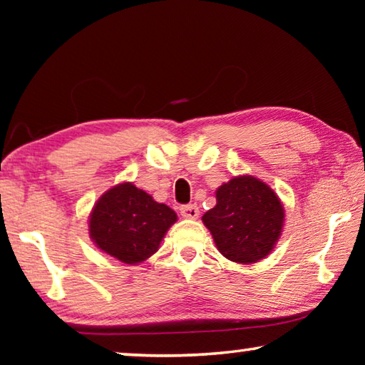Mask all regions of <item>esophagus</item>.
<instances>
[{"label": "esophagus", "instance_id": "obj_1", "mask_svg": "<svg viewBox=\"0 0 365 365\" xmlns=\"http://www.w3.org/2000/svg\"><path fill=\"white\" fill-rule=\"evenodd\" d=\"M180 214L185 219H197V215H200V209H197L196 205H185L180 207Z\"/></svg>", "mask_w": 365, "mask_h": 365}]
</instances>
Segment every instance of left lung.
Instances as JSON below:
<instances>
[{
    "instance_id": "left-lung-1",
    "label": "left lung",
    "mask_w": 365,
    "mask_h": 365,
    "mask_svg": "<svg viewBox=\"0 0 365 365\" xmlns=\"http://www.w3.org/2000/svg\"><path fill=\"white\" fill-rule=\"evenodd\" d=\"M217 205L202 215L217 250L238 264L257 262L282 235L285 209L269 185L252 175L233 177L215 191Z\"/></svg>"
}]
</instances>
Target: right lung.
Masks as SVG:
<instances>
[{
  "label": "right lung",
  "mask_w": 365,
  "mask_h": 365,
  "mask_svg": "<svg viewBox=\"0 0 365 365\" xmlns=\"http://www.w3.org/2000/svg\"><path fill=\"white\" fill-rule=\"evenodd\" d=\"M177 220L169 206L133 183L108 190L90 214V237L101 251L125 264H140L158 251L165 232Z\"/></svg>",
  "instance_id": "add662e5"
}]
</instances>
